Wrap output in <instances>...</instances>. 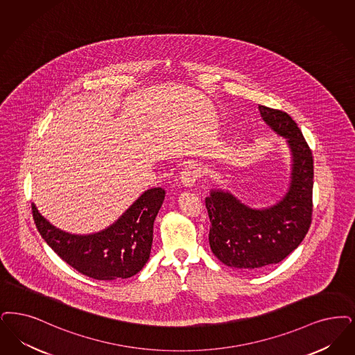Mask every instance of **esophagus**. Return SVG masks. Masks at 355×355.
<instances>
[{
	"label": "esophagus",
	"instance_id": "obj_1",
	"mask_svg": "<svg viewBox=\"0 0 355 355\" xmlns=\"http://www.w3.org/2000/svg\"><path fill=\"white\" fill-rule=\"evenodd\" d=\"M200 177V168L196 164H189L186 165L182 171H181V181L186 186H193L197 182Z\"/></svg>",
	"mask_w": 355,
	"mask_h": 355
}]
</instances>
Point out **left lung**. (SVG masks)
Segmentation results:
<instances>
[{
	"label": "left lung",
	"instance_id": "left-lung-1",
	"mask_svg": "<svg viewBox=\"0 0 355 355\" xmlns=\"http://www.w3.org/2000/svg\"><path fill=\"white\" fill-rule=\"evenodd\" d=\"M259 111L289 144L293 165L288 193L277 205L263 210L251 209L220 190H213L206 198L211 251L223 264L239 270L280 263L297 248L312 223V150L286 112L264 105H259Z\"/></svg>",
	"mask_w": 355,
	"mask_h": 355
}]
</instances>
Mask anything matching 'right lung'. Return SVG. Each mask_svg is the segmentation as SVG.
I'll list each match as a JSON object with an SVG mask.
<instances>
[{
	"label": "right lung",
	"mask_w": 355,
	"mask_h": 355,
	"mask_svg": "<svg viewBox=\"0 0 355 355\" xmlns=\"http://www.w3.org/2000/svg\"><path fill=\"white\" fill-rule=\"evenodd\" d=\"M164 198V189H149L111 227L85 236L54 227L34 205L31 213L44 241L73 270L96 280H116L136 275L148 261Z\"/></svg>",
	"instance_id": "add662e5"
}]
</instances>
